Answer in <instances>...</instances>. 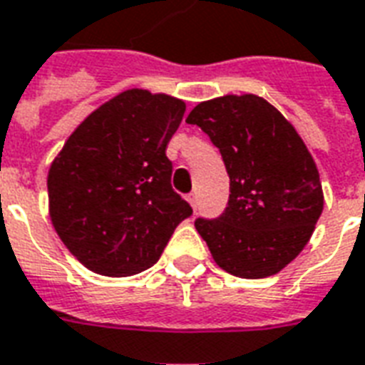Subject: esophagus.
Here are the masks:
<instances>
[{
	"mask_svg": "<svg viewBox=\"0 0 365 365\" xmlns=\"http://www.w3.org/2000/svg\"><path fill=\"white\" fill-rule=\"evenodd\" d=\"M188 202H190V205H192L194 210H196V207H198V194L196 192L190 194V196H188Z\"/></svg>",
	"mask_w": 365,
	"mask_h": 365,
	"instance_id": "34e87169",
	"label": "esophagus"
}]
</instances>
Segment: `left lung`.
Wrapping results in <instances>:
<instances>
[{"mask_svg":"<svg viewBox=\"0 0 365 365\" xmlns=\"http://www.w3.org/2000/svg\"><path fill=\"white\" fill-rule=\"evenodd\" d=\"M219 148L231 194L196 231L215 264L242 279L275 275L308 245L323 212L316 161L294 127L254 94L202 101L186 117Z\"/></svg>","mask_w":365,"mask_h":365,"instance_id":"left-lung-1","label":"left lung"}]
</instances>
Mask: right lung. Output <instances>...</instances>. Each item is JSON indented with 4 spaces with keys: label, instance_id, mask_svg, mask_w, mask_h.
<instances>
[{
    "label": "right lung",
    "instance_id": "right-lung-1",
    "mask_svg": "<svg viewBox=\"0 0 365 365\" xmlns=\"http://www.w3.org/2000/svg\"><path fill=\"white\" fill-rule=\"evenodd\" d=\"M185 101L133 88L92 111L48 173L49 217L94 273L128 277L160 259L192 207L173 190L167 144Z\"/></svg>",
    "mask_w": 365,
    "mask_h": 365
}]
</instances>
